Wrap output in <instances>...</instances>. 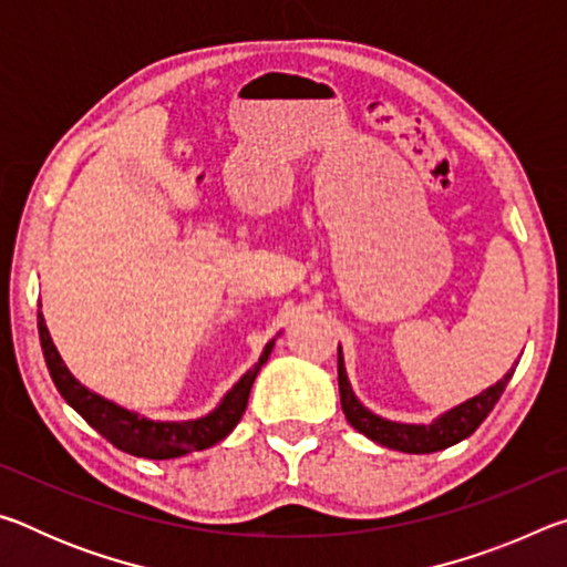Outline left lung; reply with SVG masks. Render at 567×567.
I'll return each instance as SVG.
<instances>
[{"instance_id":"obj_1","label":"left lung","mask_w":567,"mask_h":567,"mask_svg":"<svg viewBox=\"0 0 567 567\" xmlns=\"http://www.w3.org/2000/svg\"><path fill=\"white\" fill-rule=\"evenodd\" d=\"M511 370L503 380H497L495 385L480 392V395L470 398L463 405L453 408L445 415H440L433 425H405V422H390L385 417L372 415L368 408L360 405V400L354 398V392L348 382V372H344V362H342V352L338 350V385H340V402H342V412L348 417L350 425L358 430V433L368 435L375 443L400 450V453H437V450H445L450 445L460 443L475 433L491 410L495 408V402L501 400L503 390L507 382L513 378Z\"/></svg>"}]
</instances>
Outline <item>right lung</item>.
<instances>
[{"mask_svg": "<svg viewBox=\"0 0 567 567\" xmlns=\"http://www.w3.org/2000/svg\"><path fill=\"white\" fill-rule=\"evenodd\" d=\"M37 328H40V342L47 360V370H50V375L56 390L62 392V398L70 402V405L80 412L102 437H107L114 447H120L122 453L150 460H169L195 453V450L213 447L219 440H225L233 433L247 408V398L249 390H252L257 372H260V368L267 362V358H270V352L275 348V340L265 344L260 362L239 378L237 385L227 392L225 400L219 402V408L209 412V415L185 422H155L140 417L137 412L114 405V402L94 395V392L80 385V382L72 378V372L66 370L60 352H56L42 312H37Z\"/></svg>", "mask_w": 567, "mask_h": 567, "instance_id": "obj_1", "label": "right lung"}]
</instances>
